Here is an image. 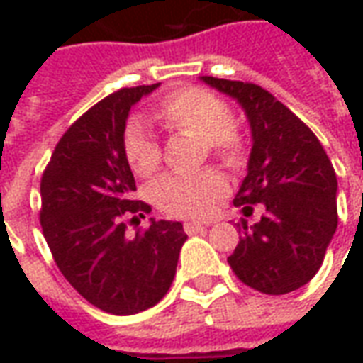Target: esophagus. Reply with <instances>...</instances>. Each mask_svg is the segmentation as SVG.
Here are the masks:
<instances>
[{
    "mask_svg": "<svg viewBox=\"0 0 363 363\" xmlns=\"http://www.w3.org/2000/svg\"><path fill=\"white\" fill-rule=\"evenodd\" d=\"M206 225L204 223H200V221H184V231L189 233V235H194L198 231H204Z\"/></svg>",
    "mask_w": 363,
    "mask_h": 363,
    "instance_id": "esophagus-1",
    "label": "esophagus"
}]
</instances>
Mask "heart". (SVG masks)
Wrapping results in <instances>:
<instances>
[{"mask_svg": "<svg viewBox=\"0 0 363 363\" xmlns=\"http://www.w3.org/2000/svg\"><path fill=\"white\" fill-rule=\"evenodd\" d=\"M169 132L200 138L204 147L223 165L235 169L245 159V138L231 122V111L220 96L200 87H184L167 95L153 112ZM124 153L138 177H151L161 165L157 140L140 124H130ZM228 192L223 174L206 169L192 174H165L153 186L157 208L179 218H204Z\"/></svg>", "mask_w": 363, "mask_h": 363, "instance_id": "obj_1", "label": "heart"}]
</instances>
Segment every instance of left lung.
Returning a JSON list of instances; mask_svg holds the SVG:
<instances>
[{"label": "left lung", "mask_w": 363, "mask_h": 363, "mask_svg": "<svg viewBox=\"0 0 363 363\" xmlns=\"http://www.w3.org/2000/svg\"><path fill=\"white\" fill-rule=\"evenodd\" d=\"M200 82L235 99L251 126L247 177L233 204L245 216L264 206L255 225L243 221L229 267L257 291L289 294L317 274L338 225L333 163L317 135L262 87L210 75Z\"/></svg>", "instance_id": "1"}]
</instances>
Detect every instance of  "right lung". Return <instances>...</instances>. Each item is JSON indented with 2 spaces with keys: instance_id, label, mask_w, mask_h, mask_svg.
<instances>
[{
  "instance_id": "right-lung-1",
  "label": "right lung",
  "mask_w": 363,
  "mask_h": 363,
  "mask_svg": "<svg viewBox=\"0 0 363 363\" xmlns=\"http://www.w3.org/2000/svg\"><path fill=\"white\" fill-rule=\"evenodd\" d=\"M159 83L120 89L75 120L40 181V225L60 272L101 311L135 315L159 303L173 284L186 233L181 221L153 218L126 233L151 208L134 200L124 130L130 108Z\"/></svg>"
}]
</instances>
